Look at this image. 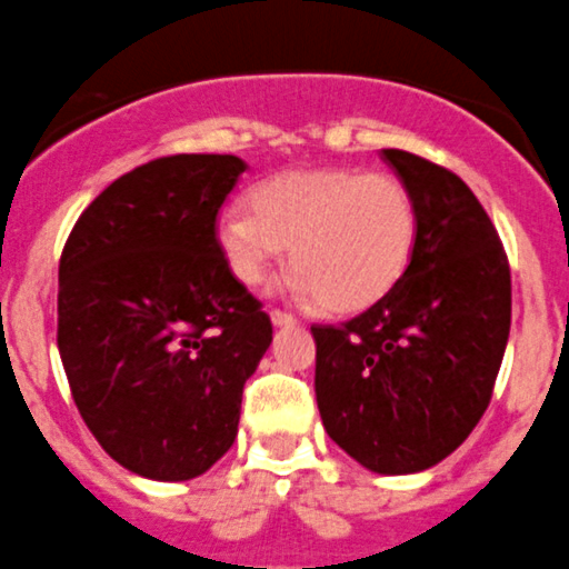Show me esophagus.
Wrapping results in <instances>:
<instances>
[{
	"label": "esophagus",
	"mask_w": 569,
	"mask_h": 569,
	"mask_svg": "<svg viewBox=\"0 0 569 569\" xmlns=\"http://www.w3.org/2000/svg\"><path fill=\"white\" fill-rule=\"evenodd\" d=\"M272 326H278V329H283V326H295V315H289V311H280V309H272Z\"/></svg>",
	"instance_id": "34e87169"
}]
</instances>
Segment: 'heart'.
Returning a JSON list of instances; mask_svg holds the SVG:
<instances>
[{
    "label": "heart",
    "instance_id": "obj_1",
    "mask_svg": "<svg viewBox=\"0 0 569 569\" xmlns=\"http://www.w3.org/2000/svg\"><path fill=\"white\" fill-rule=\"evenodd\" d=\"M249 207L218 214L214 240L229 272L260 286L291 247L295 286L337 315L371 309L417 252L419 212L397 176L351 167L291 170L252 189Z\"/></svg>",
    "mask_w": 569,
    "mask_h": 569
}]
</instances>
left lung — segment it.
I'll list each match as a JSON object with an SVG mask.
<instances>
[{"mask_svg":"<svg viewBox=\"0 0 569 569\" xmlns=\"http://www.w3.org/2000/svg\"><path fill=\"white\" fill-rule=\"evenodd\" d=\"M411 189L419 238L408 272L342 326H311L326 433L373 473L433 468L482 419L510 335V269L468 183L382 150Z\"/></svg>","mask_w":569,"mask_h":569,"instance_id":"1","label":"left lung"}]
</instances>
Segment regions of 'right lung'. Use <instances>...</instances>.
<instances>
[{
    "mask_svg": "<svg viewBox=\"0 0 569 569\" xmlns=\"http://www.w3.org/2000/svg\"><path fill=\"white\" fill-rule=\"evenodd\" d=\"M247 163L170 156L81 212L59 263V355L76 408L121 468L187 482L238 437L272 320L229 272L214 221Z\"/></svg>",
    "mask_w": 569,
    "mask_h": 569,
    "instance_id": "obj_1",
    "label": "right lung"
}]
</instances>
